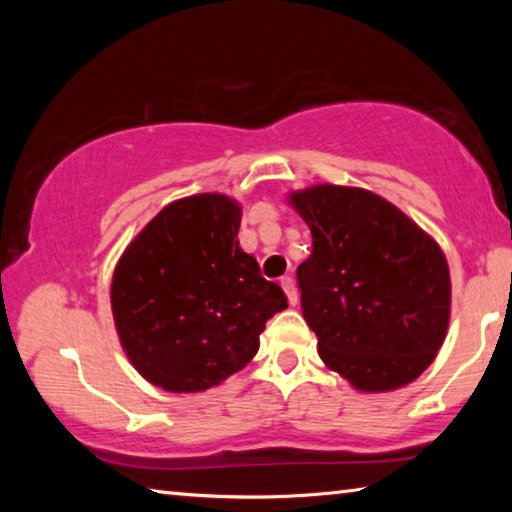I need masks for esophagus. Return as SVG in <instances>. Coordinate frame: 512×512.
Returning a JSON list of instances; mask_svg holds the SVG:
<instances>
[{
	"mask_svg": "<svg viewBox=\"0 0 512 512\" xmlns=\"http://www.w3.org/2000/svg\"><path fill=\"white\" fill-rule=\"evenodd\" d=\"M280 284H282L284 293H287V298H289L291 305H298V291H296V284H293L291 277H289V275H284L282 280H280Z\"/></svg>",
	"mask_w": 512,
	"mask_h": 512,
	"instance_id": "1",
	"label": "esophagus"
}]
</instances>
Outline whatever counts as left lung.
<instances>
[{
	"mask_svg": "<svg viewBox=\"0 0 512 512\" xmlns=\"http://www.w3.org/2000/svg\"><path fill=\"white\" fill-rule=\"evenodd\" d=\"M289 198L311 230L296 280L320 359L366 393L411 384L447 334L452 284L443 250L366 189L316 185Z\"/></svg>",
	"mask_w": 512,
	"mask_h": 512,
	"instance_id": "left-lung-1",
	"label": "left lung"
}]
</instances>
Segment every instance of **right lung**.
<instances>
[{"mask_svg":"<svg viewBox=\"0 0 512 512\" xmlns=\"http://www.w3.org/2000/svg\"><path fill=\"white\" fill-rule=\"evenodd\" d=\"M241 207L223 194L171 203L135 237L112 275L119 341L153 386L207 391L259 350L287 296L239 248Z\"/></svg>","mask_w":512,"mask_h":512,"instance_id":"add662e5","label":"right lung"}]
</instances>
